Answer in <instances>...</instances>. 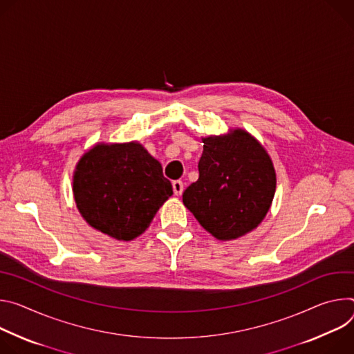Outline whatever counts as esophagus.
Wrapping results in <instances>:
<instances>
[{
    "label": "esophagus",
    "instance_id": "obj_1",
    "mask_svg": "<svg viewBox=\"0 0 354 354\" xmlns=\"http://www.w3.org/2000/svg\"><path fill=\"white\" fill-rule=\"evenodd\" d=\"M183 189H184L183 181H180V180L173 181V191H174L176 195H181V194H183Z\"/></svg>",
    "mask_w": 354,
    "mask_h": 354
}]
</instances>
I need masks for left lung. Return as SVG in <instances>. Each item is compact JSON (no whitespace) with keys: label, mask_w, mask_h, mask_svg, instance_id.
<instances>
[{"label":"left lung","mask_w":354,"mask_h":354,"mask_svg":"<svg viewBox=\"0 0 354 354\" xmlns=\"http://www.w3.org/2000/svg\"><path fill=\"white\" fill-rule=\"evenodd\" d=\"M203 140L200 177L183 192V203L216 239H236L268 212L276 173L261 145L242 129Z\"/></svg>","instance_id":"obj_1"}]
</instances>
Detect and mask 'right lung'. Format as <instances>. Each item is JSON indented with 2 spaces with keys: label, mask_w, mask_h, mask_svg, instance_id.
<instances>
[{
  "label": "right lung",
  "mask_w": 354,
  "mask_h": 354,
  "mask_svg": "<svg viewBox=\"0 0 354 354\" xmlns=\"http://www.w3.org/2000/svg\"><path fill=\"white\" fill-rule=\"evenodd\" d=\"M73 192L93 227L113 239L132 241L149 227L173 187L162 165L132 142L88 150L75 167Z\"/></svg>",
  "instance_id": "right-lung-1"
}]
</instances>
